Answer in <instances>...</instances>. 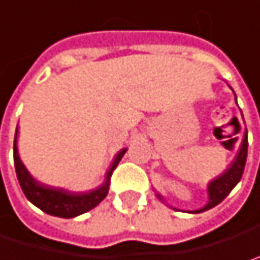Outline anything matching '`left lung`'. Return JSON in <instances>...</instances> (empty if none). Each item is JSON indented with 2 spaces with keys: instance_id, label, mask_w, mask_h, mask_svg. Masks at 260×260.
Here are the masks:
<instances>
[{
  "instance_id": "left-lung-1",
  "label": "left lung",
  "mask_w": 260,
  "mask_h": 260,
  "mask_svg": "<svg viewBox=\"0 0 260 260\" xmlns=\"http://www.w3.org/2000/svg\"><path fill=\"white\" fill-rule=\"evenodd\" d=\"M247 137H244L243 144H241V149L238 152V156L235 157V160L232 162V165L228 168V171L223 173L220 177L214 178L208 184V202H207V205L200 208V210L190 211V213H202V211H207V210L216 207L217 204H220L231 193V190L237 186V183L243 177L244 167H246V159H247ZM157 198L162 200V197L159 193H157Z\"/></svg>"
}]
</instances>
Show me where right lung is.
<instances>
[{
  "label": "right lung",
  "mask_w": 260,
  "mask_h": 260,
  "mask_svg": "<svg viewBox=\"0 0 260 260\" xmlns=\"http://www.w3.org/2000/svg\"><path fill=\"white\" fill-rule=\"evenodd\" d=\"M16 138H17V131L14 134L13 156H14L16 176H17L19 184H20L25 197L40 210H43L44 213H47L50 216H56V217H63V219H71V217L80 216L83 213L92 210L93 207H96L106 198L108 193L111 174L126 152V149H122L116 154L113 165L107 171L106 183L103 186H100L98 189L90 190V192H70V190L60 189V187H52V186L43 184L32 177L19 157Z\"/></svg>",
  "instance_id": "obj_1"
}]
</instances>
